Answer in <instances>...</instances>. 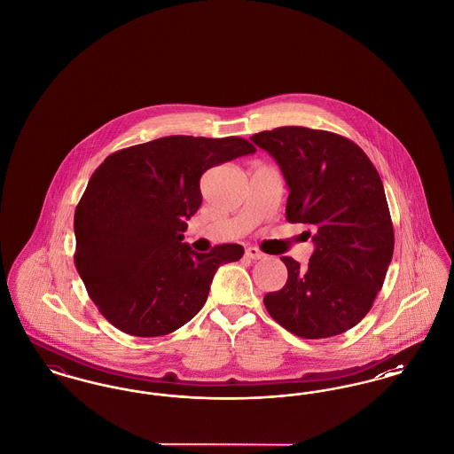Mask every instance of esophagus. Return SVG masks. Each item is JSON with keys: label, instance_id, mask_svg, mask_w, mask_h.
<instances>
[{"label": "esophagus", "instance_id": "obj_1", "mask_svg": "<svg viewBox=\"0 0 454 454\" xmlns=\"http://www.w3.org/2000/svg\"><path fill=\"white\" fill-rule=\"evenodd\" d=\"M245 255L252 260H259L263 257V254L260 252L259 248H255V247H248V248L245 250Z\"/></svg>", "mask_w": 454, "mask_h": 454}]
</instances>
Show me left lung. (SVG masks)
Instances as JSON below:
<instances>
[{"instance_id":"8db88e82","label":"left lung","mask_w":454,"mask_h":454,"mask_svg":"<svg viewBox=\"0 0 454 454\" xmlns=\"http://www.w3.org/2000/svg\"><path fill=\"white\" fill-rule=\"evenodd\" d=\"M289 187L286 219L315 243L308 267L281 257L284 287L267 293L269 315L302 339L340 335L367 315L383 287L395 235L380 173L356 143L328 130L286 126L250 137Z\"/></svg>"}]
</instances>
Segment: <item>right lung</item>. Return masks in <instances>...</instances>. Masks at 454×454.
<instances>
[{
    "label": "right lung",
    "instance_id": "right-lung-1",
    "mask_svg": "<svg viewBox=\"0 0 454 454\" xmlns=\"http://www.w3.org/2000/svg\"><path fill=\"white\" fill-rule=\"evenodd\" d=\"M255 152L237 136H167L112 153L93 172L74 211V265L115 328L160 337L200 311L217 267L245 252L224 243L197 254L182 243L202 202L200 176Z\"/></svg>",
    "mask_w": 454,
    "mask_h": 454
}]
</instances>
